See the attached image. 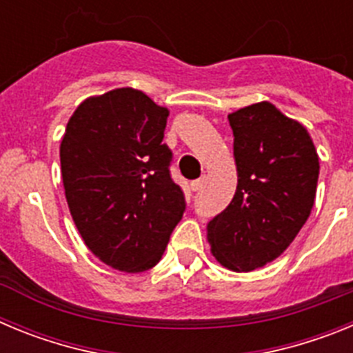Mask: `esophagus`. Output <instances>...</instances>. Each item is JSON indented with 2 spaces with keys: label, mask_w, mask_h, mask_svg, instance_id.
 I'll list each match as a JSON object with an SVG mask.
<instances>
[{
  "label": "esophagus",
  "mask_w": 353,
  "mask_h": 353,
  "mask_svg": "<svg viewBox=\"0 0 353 353\" xmlns=\"http://www.w3.org/2000/svg\"><path fill=\"white\" fill-rule=\"evenodd\" d=\"M203 183H205V176H201V179L194 180V182L191 183L192 191H199V189H201V187H203Z\"/></svg>",
  "instance_id": "1"
}]
</instances>
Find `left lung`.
Instances as JSON below:
<instances>
[{
  "mask_svg": "<svg viewBox=\"0 0 353 353\" xmlns=\"http://www.w3.org/2000/svg\"><path fill=\"white\" fill-rule=\"evenodd\" d=\"M236 191L207 224L210 251L233 272H251L281 256L307 221L316 196V148L302 123L270 102L228 114Z\"/></svg>",
  "mask_w": 353,
  "mask_h": 353,
  "instance_id": "1",
  "label": "left lung"
}]
</instances>
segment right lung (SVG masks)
Instances as JSON below:
<instances>
[{
	"label": "right lung",
	"mask_w": 353,
	"mask_h": 353,
	"mask_svg": "<svg viewBox=\"0 0 353 353\" xmlns=\"http://www.w3.org/2000/svg\"><path fill=\"white\" fill-rule=\"evenodd\" d=\"M168 117L139 90L117 88L81 102L61 139L72 219L90 251L121 272L155 267L185 210L162 143Z\"/></svg>",
	"instance_id": "right-lung-1"
}]
</instances>
